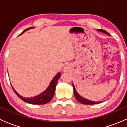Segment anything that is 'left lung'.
I'll return each instance as SVG.
<instances>
[{
  "instance_id": "obj_1",
  "label": "left lung",
  "mask_w": 127,
  "mask_h": 127,
  "mask_svg": "<svg viewBox=\"0 0 127 127\" xmlns=\"http://www.w3.org/2000/svg\"><path fill=\"white\" fill-rule=\"evenodd\" d=\"M98 31H100V32H102L103 33H105V34H108V35H109V34L108 32H107V31H106L103 30V29H98ZM72 87H73V89H74V96H75V99H77V100L78 101H79L80 103H81L82 104H98V103H100V102H96V101H90V100H88V99H85V98H83V97H82L81 96L79 95V94H78V93L77 92L76 90H75V87H74V84H72Z\"/></svg>"
}]
</instances>
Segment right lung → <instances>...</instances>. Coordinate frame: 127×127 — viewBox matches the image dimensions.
Masks as SVG:
<instances>
[{
    "label": "right lung",
    "mask_w": 127,
    "mask_h": 127,
    "mask_svg": "<svg viewBox=\"0 0 127 127\" xmlns=\"http://www.w3.org/2000/svg\"><path fill=\"white\" fill-rule=\"evenodd\" d=\"M33 28H34L33 27H31V28H29L25 29L21 34H23L24 32L26 31L31 29H33ZM21 34H20V35H21ZM60 76H61V73L58 72L55 76L54 77V78L52 79L50 84L49 86L48 87V88H47L44 92H42L40 94L38 95L37 96H35L34 97H32V98H26V97L22 96L19 95L18 93L15 91V90L14 89L12 86L11 87H12V88L14 92L15 93V94H16L20 99H22L23 101H24L26 103L32 104H45L50 101L52 100V98H53L55 94V92L56 86V85H57L58 80L60 79Z\"/></svg>",
    "instance_id": "add662e5"
}]
</instances>
